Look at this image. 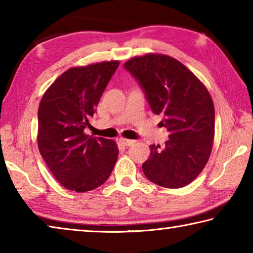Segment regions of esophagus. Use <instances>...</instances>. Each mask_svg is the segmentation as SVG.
Instances as JSON below:
<instances>
[{
	"label": "esophagus",
	"mask_w": 253,
	"mask_h": 253,
	"mask_svg": "<svg viewBox=\"0 0 253 253\" xmlns=\"http://www.w3.org/2000/svg\"><path fill=\"white\" fill-rule=\"evenodd\" d=\"M119 143H121L122 145H124V146H130V145L134 144L135 142L132 139H128V138H119Z\"/></svg>",
	"instance_id": "obj_1"
}]
</instances>
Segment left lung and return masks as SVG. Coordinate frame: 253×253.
I'll use <instances>...</instances> for the list:
<instances>
[{"label":"left lung","instance_id":"1","mask_svg":"<svg viewBox=\"0 0 253 253\" xmlns=\"http://www.w3.org/2000/svg\"><path fill=\"white\" fill-rule=\"evenodd\" d=\"M124 67L138 80L154 114L169 138L164 146L151 145L143 164L149 181L178 188L199 176L211 155L214 139V105L207 87L175 58L161 53L134 57Z\"/></svg>","mask_w":253,"mask_h":253}]
</instances>
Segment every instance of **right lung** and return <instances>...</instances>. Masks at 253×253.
<instances>
[{
	"instance_id": "right-lung-1",
	"label": "right lung",
	"mask_w": 253,
	"mask_h": 253,
	"mask_svg": "<svg viewBox=\"0 0 253 253\" xmlns=\"http://www.w3.org/2000/svg\"><path fill=\"white\" fill-rule=\"evenodd\" d=\"M118 60L72 67L46 89L38 110V147L55 179L69 191L88 192L104 184L118 157L115 140L89 136L93 116Z\"/></svg>"
}]
</instances>
